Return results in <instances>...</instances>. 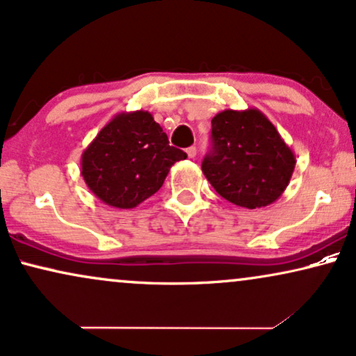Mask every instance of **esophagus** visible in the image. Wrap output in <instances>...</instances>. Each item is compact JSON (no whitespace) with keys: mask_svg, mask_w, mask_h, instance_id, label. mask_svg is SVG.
Listing matches in <instances>:
<instances>
[{"mask_svg":"<svg viewBox=\"0 0 356 356\" xmlns=\"http://www.w3.org/2000/svg\"><path fill=\"white\" fill-rule=\"evenodd\" d=\"M187 156L191 157V159H193V157L197 156V147L195 146H191V147H187Z\"/></svg>","mask_w":356,"mask_h":356,"instance_id":"1","label":"esophagus"}]
</instances>
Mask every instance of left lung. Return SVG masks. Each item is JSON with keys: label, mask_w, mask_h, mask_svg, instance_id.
Instances as JSON below:
<instances>
[{"label": "left lung", "mask_w": 356, "mask_h": 356, "mask_svg": "<svg viewBox=\"0 0 356 356\" xmlns=\"http://www.w3.org/2000/svg\"><path fill=\"white\" fill-rule=\"evenodd\" d=\"M294 168V152L258 108L213 116L211 151L202 170L225 200L245 209L271 205L289 186Z\"/></svg>", "instance_id": "obj_1"}]
</instances>
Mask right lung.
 <instances>
[{
    "mask_svg": "<svg viewBox=\"0 0 356 356\" xmlns=\"http://www.w3.org/2000/svg\"><path fill=\"white\" fill-rule=\"evenodd\" d=\"M187 154L169 146L149 111H123L82 152V177L102 202L134 209L163 187L169 170Z\"/></svg>",
    "mask_w": 356,
    "mask_h": 356,
    "instance_id": "add662e5",
    "label": "right lung"
}]
</instances>
